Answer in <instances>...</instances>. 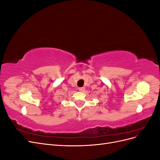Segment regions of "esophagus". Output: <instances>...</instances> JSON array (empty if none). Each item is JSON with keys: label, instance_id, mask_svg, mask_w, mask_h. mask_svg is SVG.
I'll return each instance as SVG.
<instances>
[{"label": "esophagus", "instance_id": "esophagus-1", "mask_svg": "<svg viewBox=\"0 0 160 160\" xmlns=\"http://www.w3.org/2000/svg\"><path fill=\"white\" fill-rule=\"evenodd\" d=\"M79 90L81 91H83L85 90V88H79Z\"/></svg>", "mask_w": 160, "mask_h": 160}]
</instances>
